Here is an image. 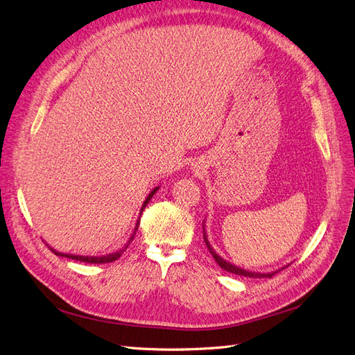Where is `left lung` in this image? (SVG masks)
<instances>
[{"label":"left lung","mask_w":355,"mask_h":355,"mask_svg":"<svg viewBox=\"0 0 355 355\" xmlns=\"http://www.w3.org/2000/svg\"><path fill=\"white\" fill-rule=\"evenodd\" d=\"M202 237H204V243H206L207 249L210 250L211 256L214 257V261L218 262V265L222 268V270L228 271V272H232V274H235V275H243V277H249V278H262V277L271 278L275 272L282 271V270H284L286 266H288V265H286V266H283V268H282V270H277V271H272V272H254V271H247V270H244V268H240V266L234 265V263H231V262H228V261H225L223 257H222V256H219V254L216 253V250L213 249L211 244H210V241H209L207 232H206V219H204V222H202Z\"/></svg>","instance_id":"8db88e82"}]
</instances>
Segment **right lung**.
Instances as JSON below:
<instances>
[{
    "label": "right lung",
    "mask_w": 355,
    "mask_h": 355,
    "mask_svg": "<svg viewBox=\"0 0 355 355\" xmlns=\"http://www.w3.org/2000/svg\"><path fill=\"white\" fill-rule=\"evenodd\" d=\"M159 187H155L151 192H149L148 197L145 198L142 207H141V213H139V219L136 220V227H135V231L132 234V237L128 239V241L125 243V245L123 247V249L116 250V252H112V253H106V254H102V256H83V254H72V253H63V252H58L56 249H53V247H50L51 252H55V254L58 256H62V257H69V259H73V261H80V262H87V263H108V262H114L116 261L118 257H120L123 254V252L127 249V245L130 244V241L133 240V237L136 235V231H137V227H139V222H141V214L144 211V209L146 207V204L149 202V200H151L154 197L155 192L158 191Z\"/></svg>",
    "instance_id": "1"
}]
</instances>
